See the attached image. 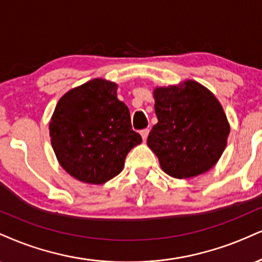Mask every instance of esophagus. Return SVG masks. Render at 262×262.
<instances>
[{
    "label": "esophagus",
    "instance_id": "34e87169",
    "mask_svg": "<svg viewBox=\"0 0 262 262\" xmlns=\"http://www.w3.org/2000/svg\"><path fill=\"white\" fill-rule=\"evenodd\" d=\"M149 133H150V130L147 128L146 129H143V130L140 132V135H141V138H143L144 141L147 139V135H149Z\"/></svg>",
    "mask_w": 262,
    "mask_h": 262
}]
</instances>
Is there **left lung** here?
I'll use <instances>...</instances> for the list:
<instances>
[{"label":"left lung","mask_w":262,"mask_h":262,"mask_svg":"<svg viewBox=\"0 0 262 262\" xmlns=\"http://www.w3.org/2000/svg\"><path fill=\"white\" fill-rule=\"evenodd\" d=\"M157 124L147 145L174 178L196 177L216 165L226 149L229 124L213 94L194 80L154 91Z\"/></svg>","instance_id":"left-lung-1"}]
</instances>
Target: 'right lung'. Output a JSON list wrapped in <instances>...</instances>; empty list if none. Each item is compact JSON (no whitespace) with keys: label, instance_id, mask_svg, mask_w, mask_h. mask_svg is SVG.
Segmentation results:
<instances>
[{"label":"right lung","instance_id":"right-lung-1","mask_svg":"<svg viewBox=\"0 0 262 262\" xmlns=\"http://www.w3.org/2000/svg\"><path fill=\"white\" fill-rule=\"evenodd\" d=\"M57 160L72 177L102 184L119 174L128 152L141 143L117 85L93 79L59 99L50 122Z\"/></svg>","mask_w":262,"mask_h":262}]
</instances>
